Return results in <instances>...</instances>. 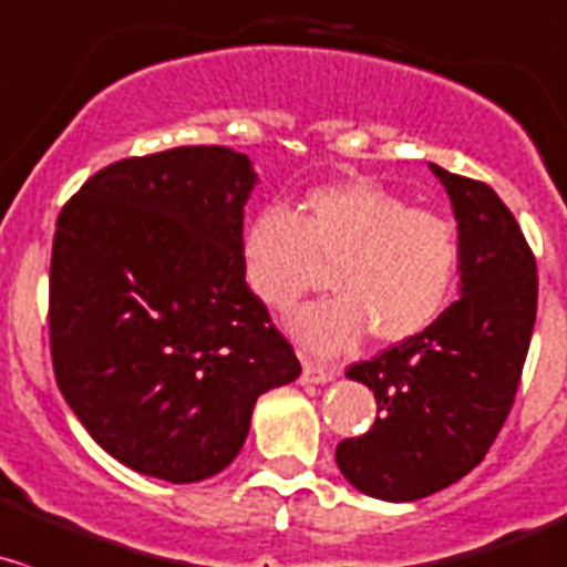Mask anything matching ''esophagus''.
<instances>
[{"instance_id":"esophagus-1","label":"esophagus","mask_w":567,"mask_h":567,"mask_svg":"<svg viewBox=\"0 0 567 567\" xmlns=\"http://www.w3.org/2000/svg\"><path fill=\"white\" fill-rule=\"evenodd\" d=\"M334 368L329 365H321V362H305V371H301V382L305 384H323L329 382V379H334Z\"/></svg>"}]
</instances>
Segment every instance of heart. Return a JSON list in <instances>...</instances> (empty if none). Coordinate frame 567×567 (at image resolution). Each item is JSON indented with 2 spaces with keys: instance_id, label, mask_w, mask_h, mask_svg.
<instances>
[{
  "instance_id": "b5f03b06",
  "label": "heart",
  "mask_w": 567,
  "mask_h": 567,
  "mask_svg": "<svg viewBox=\"0 0 567 567\" xmlns=\"http://www.w3.org/2000/svg\"><path fill=\"white\" fill-rule=\"evenodd\" d=\"M460 235L449 218L410 207L373 179H343L305 196V213L268 205L244 235L249 288L274 310H290L329 266L334 296L293 318L318 354L346 351L371 334L382 343L415 338L441 318L457 290Z\"/></svg>"
}]
</instances>
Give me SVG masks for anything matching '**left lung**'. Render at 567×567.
Segmentation results:
<instances>
[{
    "label": "left lung",
    "instance_id": "8db88e82",
    "mask_svg": "<svg viewBox=\"0 0 567 567\" xmlns=\"http://www.w3.org/2000/svg\"><path fill=\"white\" fill-rule=\"evenodd\" d=\"M460 229V299L432 327L354 362L377 421L334 449L338 468L365 496L415 502L463 480L485 460L520 384L537 316V262L491 185L430 163Z\"/></svg>",
    "mask_w": 567,
    "mask_h": 567
}]
</instances>
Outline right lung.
I'll use <instances>...</instances> for the list:
<instances>
[{
    "label": "right lung",
    "instance_id": "1",
    "mask_svg": "<svg viewBox=\"0 0 567 567\" xmlns=\"http://www.w3.org/2000/svg\"><path fill=\"white\" fill-rule=\"evenodd\" d=\"M251 161L177 146L93 174L58 216L49 349L87 435L155 480L238 457L257 395L301 373L244 274Z\"/></svg>",
    "mask_w": 567,
    "mask_h": 567
}]
</instances>
